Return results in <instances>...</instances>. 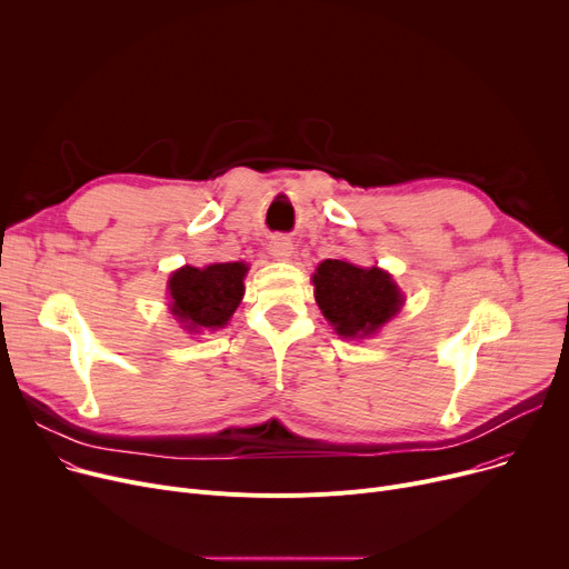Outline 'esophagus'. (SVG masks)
<instances>
[{
  "instance_id": "1",
  "label": "esophagus",
  "mask_w": 569,
  "mask_h": 569,
  "mask_svg": "<svg viewBox=\"0 0 569 569\" xmlns=\"http://www.w3.org/2000/svg\"><path fill=\"white\" fill-rule=\"evenodd\" d=\"M267 249H269V256H272L274 260H288L292 256V242L283 234H277L269 239Z\"/></svg>"
}]
</instances>
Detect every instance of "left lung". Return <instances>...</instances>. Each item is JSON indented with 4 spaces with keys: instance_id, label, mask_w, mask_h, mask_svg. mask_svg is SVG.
<instances>
[{
    "instance_id": "left-lung-1",
    "label": "left lung",
    "mask_w": 569,
    "mask_h": 569,
    "mask_svg": "<svg viewBox=\"0 0 569 569\" xmlns=\"http://www.w3.org/2000/svg\"><path fill=\"white\" fill-rule=\"evenodd\" d=\"M313 286L316 305L343 339L376 335L403 307L399 286L380 267L322 260L313 274Z\"/></svg>"
}]
</instances>
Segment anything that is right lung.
Masks as SVG:
<instances>
[{"mask_svg": "<svg viewBox=\"0 0 569 569\" xmlns=\"http://www.w3.org/2000/svg\"><path fill=\"white\" fill-rule=\"evenodd\" d=\"M244 262H214L207 267H182L168 281L170 313L189 332L219 330L242 302Z\"/></svg>", "mask_w": 569, "mask_h": 569, "instance_id": "1", "label": "right lung"}]
</instances>
